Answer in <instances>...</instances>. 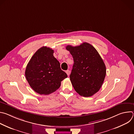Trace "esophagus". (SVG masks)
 <instances>
[{"label": "esophagus", "mask_w": 134, "mask_h": 134, "mask_svg": "<svg viewBox=\"0 0 134 134\" xmlns=\"http://www.w3.org/2000/svg\"><path fill=\"white\" fill-rule=\"evenodd\" d=\"M66 74H67V75L69 76V74H70V70H67L66 71Z\"/></svg>", "instance_id": "esophagus-1"}]
</instances>
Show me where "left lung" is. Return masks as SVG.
I'll return each instance as SVG.
<instances>
[{
    "mask_svg": "<svg viewBox=\"0 0 134 134\" xmlns=\"http://www.w3.org/2000/svg\"><path fill=\"white\" fill-rule=\"evenodd\" d=\"M66 48L74 59L70 80L75 90L81 96H92L101 87L106 75L105 65L101 56L87 42L76 47L68 45Z\"/></svg>",
    "mask_w": 134,
    "mask_h": 134,
    "instance_id": "1",
    "label": "left lung"
}]
</instances>
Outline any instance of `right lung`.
<instances>
[{
	"label": "right lung",
	"instance_id": "1",
	"mask_svg": "<svg viewBox=\"0 0 134 134\" xmlns=\"http://www.w3.org/2000/svg\"><path fill=\"white\" fill-rule=\"evenodd\" d=\"M53 50L42 47L33 54L26 67L25 75L30 86L36 93L48 95L58 90L67 75L53 56Z\"/></svg>",
	"mask_w": 134,
	"mask_h": 134
}]
</instances>
